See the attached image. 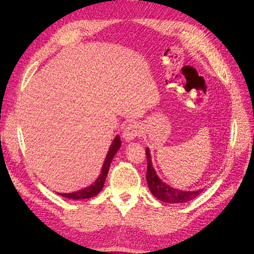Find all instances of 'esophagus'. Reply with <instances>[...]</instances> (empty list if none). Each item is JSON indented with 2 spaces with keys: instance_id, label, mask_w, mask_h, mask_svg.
Here are the masks:
<instances>
[{
  "instance_id": "esophagus-1",
  "label": "esophagus",
  "mask_w": 254,
  "mask_h": 254,
  "mask_svg": "<svg viewBox=\"0 0 254 254\" xmlns=\"http://www.w3.org/2000/svg\"><path fill=\"white\" fill-rule=\"evenodd\" d=\"M141 134V127L139 124L132 122L129 123V124L124 128V131H123V137L126 141H131L134 137Z\"/></svg>"
}]
</instances>
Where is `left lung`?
I'll use <instances>...</instances> for the list:
<instances>
[{
	"instance_id": "obj_1",
	"label": "left lung",
	"mask_w": 254,
	"mask_h": 254,
	"mask_svg": "<svg viewBox=\"0 0 254 254\" xmlns=\"http://www.w3.org/2000/svg\"><path fill=\"white\" fill-rule=\"evenodd\" d=\"M146 157H147V174H146V180H147L148 188L151 194L158 198L159 200L167 203H184L200 195L203 190H181L167 186L161 180L155 168L152 166L149 149L146 148Z\"/></svg>"
}]
</instances>
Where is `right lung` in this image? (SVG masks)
I'll use <instances>...</instances> for the list:
<instances>
[{"mask_svg":"<svg viewBox=\"0 0 254 254\" xmlns=\"http://www.w3.org/2000/svg\"><path fill=\"white\" fill-rule=\"evenodd\" d=\"M121 144H122V142H121L120 136L119 135L115 136L111 146H110L109 151L106 156L105 162H104V165L102 168V173L98 176V178L96 179V181L93 184H91L90 187L84 188L78 191H73V193H67V194L58 193V195L64 196L68 199H74V200H80V199H88V198H92V197L96 196L104 188V183H105L107 175H108L111 161L114 158L117 151L121 148Z\"/></svg>","mask_w":254,"mask_h":254,"instance_id":"obj_1","label":"right lung"}]
</instances>
